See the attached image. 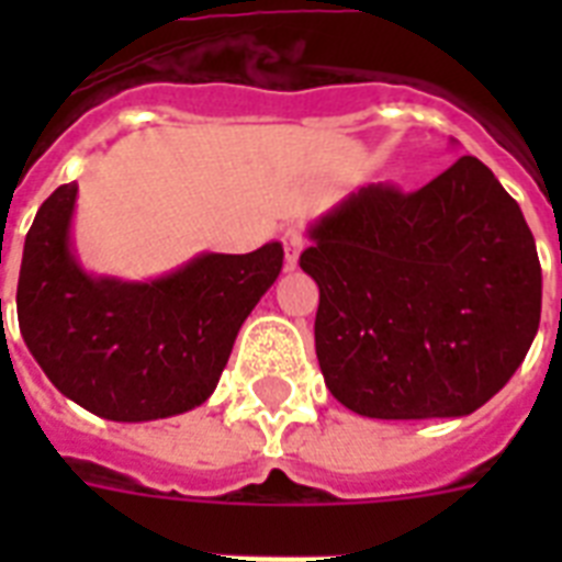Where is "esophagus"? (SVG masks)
<instances>
[{"label":"esophagus","instance_id":"esophagus-1","mask_svg":"<svg viewBox=\"0 0 562 562\" xmlns=\"http://www.w3.org/2000/svg\"><path fill=\"white\" fill-rule=\"evenodd\" d=\"M282 247H285V268L294 271L300 262V254H303V247H306V236H303L297 227H289L282 233Z\"/></svg>","mask_w":562,"mask_h":562}]
</instances>
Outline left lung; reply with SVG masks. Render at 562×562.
I'll list each match as a JSON object with an SVG mask.
<instances>
[{
	"mask_svg": "<svg viewBox=\"0 0 562 562\" xmlns=\"http://www.w3.org/2000/svg\"><path fill=\"white\" fill-rule=\"evenodd\" d=\"M306 236L321 373L361 417H467L531 350L540 256L519 203L479 157L419 192L347 194Z\"/></svg>",
	"mask_w": 562,
	"mask_h": 562,
	"instance_id": "1",
	"label": "left lung"
}]
</instances>
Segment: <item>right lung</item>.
Returning a JSON list of instances; mask_svg holds the SVG:
<instances>
[{
	"label": "right lung",
	"mask_w": 562,
	"mask_h": 562,
	"mask_svg": "<svg viewBox=\"0 0 562 562\" xmlns=\"http://www.w3.org/2000/svg\"><path fill=\"white\" fill-rule=\"evenodd\" d=\"M78 183L48 194L22 247L16 317L48 382L116 423L187 414L210 400L236 335L282 271V245L198 254L154 280L90 273L72 218Z\"/></svg>",
	"instance_id": "right-lung-1"
}]
</instances>
